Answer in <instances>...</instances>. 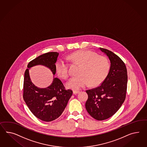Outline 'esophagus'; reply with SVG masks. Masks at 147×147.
Instances as JSON below:
<instances>
[{
    "mask_svg": "<svg viewBox=\"0 0 147 147\" xmlns=\"http://www.w3.org/2000/svg\"><path fill=\"white\" fill-rule=\"evenodd\" d=\"M79 90H74V91H73V93H74V94H77V93H79Z\"/></svg>",
    "mask_w": 147,
    "mask_h": 147,
    "instance_id": "esophagus-1",
    "label": "esophagus"
}]
</instances>
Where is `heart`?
I'll list each match as a JSON object with an SVG mask.
<instances>
[{
    "label": "heart",
    "mask_w": 147,
    "mask_h": 147,
    "mask_svg": "<svg viewBox=\"0 0 147 147\" xmlns=\"http://www.w3.org/2000/svg\"><path fill=\"white\" fill-rule=\"evenodd\" d=\"M69 59L79 64L78 74L69 80L66 84L68 88L78 90L89 83L91 86H97L105 79L110 69V64L105 57L98 55L90 51H78L72 53ZM57 74L63 79L69 77L68 62L60 59L56 64Z\"/></svg>",
    "instance_id": "b5f03b06"
}]
</instances>
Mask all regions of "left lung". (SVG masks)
Masks as SVG:
<instances>
[{"mask_svg":"<svg viewBox=\"0 0 147 147\" xmlns=\"http://www.w3.org/2000/svg\"><path fill=\"white\" fill-rule=\"evenodd\" d=\"M110 61L109 73L101 84L86 90L87 111L94 119L103 121L117 112L124 103L127 90V72L124 62L108 49L100 48Z\"/></svg>","mask_w":147,"mask_h":147,"instance_id":"8db88e82","label":"left lung"}]
</instances>
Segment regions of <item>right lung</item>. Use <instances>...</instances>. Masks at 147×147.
Segmentation results:
<instances>
[{"label": "right lung", "instance_id": "right-lung-1", "mask_svg": "<svg viewBox=\"0 0 147 147\" xmlns=\"http://www.w3.org/2000/svg\"><path fill=\"white\" fill-rule=\"evenodd\" d=\"M57 52H49L42 54L31 61L24 73L23 83V99L34 115L44 121H51L60 117L68 104L72 90L65 89L61 80L53 79V83L46 88H40L32 83L29 69L42 65L49 68L53 75L56 73Z\"/></svg>", "mask_w": 147, "mask_h": 147}]
</instances>
